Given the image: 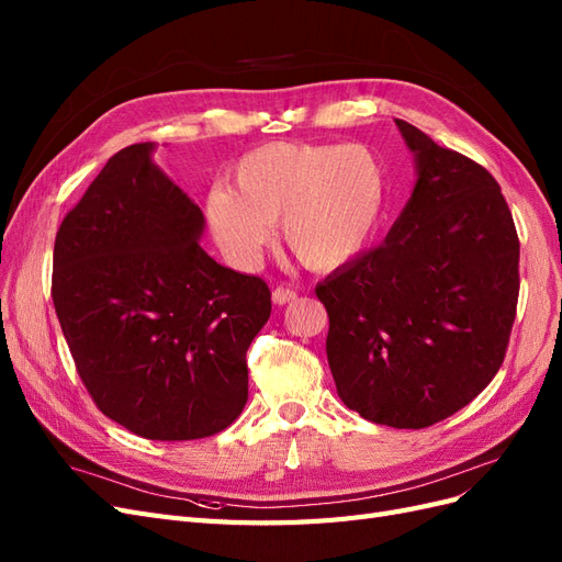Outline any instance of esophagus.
I'll use <instances>...</instances> for the list:
<instances>
[{"instance_id":"obj_1","label":"esophagus","mask_w":562,"mask_h":562,"mask_svg":"<svg viewBox=\"0 0 562 562\" xmlns=\"http://www.w3.org/2000/svg\"><path fill=\"white\" fill-rule=\"evenodd\" d=\"M297 297V293L293 291V288H285V285H277L274 293H271V300H274V304H288L293 302Z\"/></svg>"}]
</instances>
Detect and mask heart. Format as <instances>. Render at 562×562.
I'll list each match as a JSON object with an SVG mask.
<instances>
[{"mask_svg":"<svg viewBox=\"0 0 562 562\" xmlns=\"http://www.w3.org/2000/svg\"><path fill=\"white\" fill-rule=\"evenodd\" d=\"M232 182L209 194L206 215L241 267L260 258L274 225L302 265H345L375 232L386 196L382 161L359 143H269L236 164Z\"/></svg>","mask_w":562,"mask_h":562,"instance_id":"obj_1","label":"heart"}]
</instances>
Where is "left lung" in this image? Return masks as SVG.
<instances>
[{
    "mask_svg": "<svg viewBox=\"0 0 562 562\" xmlns=\"http://www.w3.org/2000/svg\"><path fill=\"white\" fill-rule=\"evenodd\" d=\"M417 182L384 244L316 285L328 366L349 411L424 429L497 375L518 304L520 244L497 180L396 119Z\"/></svg>",
    "mask_w": 562,
    "mask_h": 562,
    "instance_id": "obj_1",
    "label": "left lung"
}]
</instances>
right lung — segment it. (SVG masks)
<instances>
[{
  "label": "right lung",
  "instance_id": "obj_1",
  "mask_svg": "<svg viewBox=\"0 0 562 562\" xmlns=\"http://www.w3.org/2000/svg\"><path fill=\"white\" fill-rule=\"evenodd\" d=\"M155 147L119 149L65 215L50 297L100 413L149 440H194L241 415L271 293L199 246L206 220Z\"/></svg>",
  "mask_w": 562,
  "mask_h": 562
}]
</instances>
